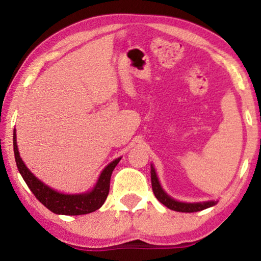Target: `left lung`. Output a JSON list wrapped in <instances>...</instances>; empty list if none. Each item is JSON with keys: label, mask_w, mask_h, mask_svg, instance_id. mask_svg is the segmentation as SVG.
Instances as JSON below:
<instances>
[{"label": "left lung", "mask_w": 261, "mask_h": 261, "mask_svg": "<svg viewBox=\"0 0 261 261\" xmlns=\"http://www.w3.org/2000/svg\"><path fill=\"white\" fill-rule=\"evenodd\" d=\"M151 180H152V190L153 194L156 197V199L160 203H163L164 205L174 212H180V213H195V212H201L210 206L215 205L216 201H208V202H202V203H184V202H178L176 199L171 198L165 191L163 190L162 185H160L158 177H156L154 167L151 165Z\"/></svg>", "instance_id": "obj_1"}]
</instances>
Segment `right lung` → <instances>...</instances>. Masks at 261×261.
Masks as SVG:
<instances>
[{"label":"right lung","instance_id":"right-lung-1","mask_svg":"<svg viewBox=\"0 0 261 261\" xmlns=\"http://www.w3.org/2000/svg\"><path fill=\"white\" fill-rule=\"evenodd\" d=\"M13 145H14V154H15L16 166L19 172L22 176L23 180L26 181L27 187L31 189L35 197L39 202H41L46 208L51 210L52 213L59 214V215H84L95 212L101 208L103 203L108 197L109 188H110V177L115 166L119 164L121 158H117L106 166L102 171L97 183L91 191L85 192V194L78 195H66L60 194V192L53 190L47 185L39 180L27 166L24 165L22 159L20 158L19 149L16 145V132L14 130L13 134Z\"/></svg>","mask_w":261,"mask_h":261}]
</instances>
